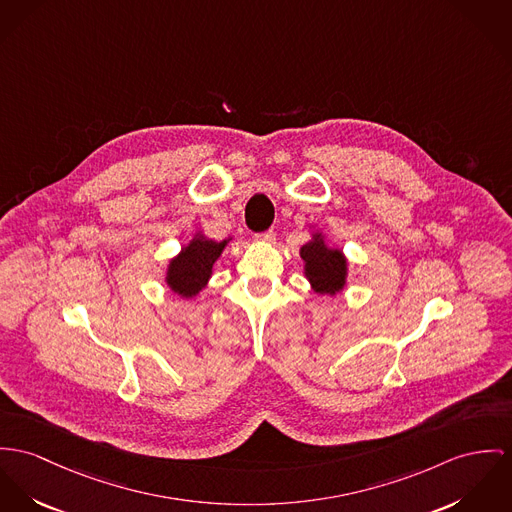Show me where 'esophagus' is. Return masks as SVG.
Returning <instances> with one entry per match:
<instances>
[{
    "label": "esophagus",
    "instance_id": "1",
    "mask_svg": "<svg viewBox=\"0 0 512 512\" xmlns=\"http://www.w3.org/2000/svg\"><path fill=\"white\" fill-rule=\"evenodd\" d=\"M257 241H263V243H273L275 241V232L269 230V232H263V234H255Z\"/></svg>",
    "mask_w": 512,
    "mask_h": 512
}]
</instances>
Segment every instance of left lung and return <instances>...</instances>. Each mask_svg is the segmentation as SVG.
I'll use <instances>...</instances> for the list:
<instances>
[{"mask_svg": "<svg viewBox=\"0 0 512 512\" xmlns=\"http://www.w3.org/2000/svg\"><path fill=\"white\" fill-rule=\"evenodd\" d=\"M300 257L304 261V276L317 294L335 296L347 288L349 259L343 249L329 245L323 232H312L310 241L300 247Z\"/></svg>", "mask_w": 512, "mask_h": 512, "instance_id": "1", "label": "left lung"}]
</instances>
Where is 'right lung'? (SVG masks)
<instances>
[{"mask_svg":"<svg viewBox=\"0 0 512 512\" xmlns=\"http://www.w3.org/2000/svg\"><path fill=\"white\" fill-rule=\"evenodd\" d=\"M232 237L216 241L204 236L200 230L181 251L167 261L163 280L167 288L183 300H193L212 278V267L220 259Z\"/></svg>","mask_w":512,"mask_h":512,"instance_id":"1","label":"right lung"}]
</instances>
